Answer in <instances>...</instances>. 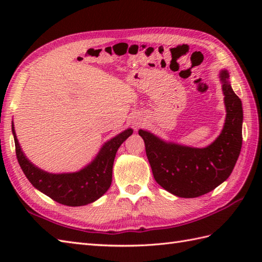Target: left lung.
<instances>
[{"label":"left lung","instance_id":"1","mask_svg":"<svg viewBox=\"0 0 262 262\" xmlns=\"http://www.w3.org/2000/svg\"><path fill=\"white\" fill-rule=\"evenodd\" d=\"M229 77L227 71H222L226 120L221 135L209 146H181L161 141L148 132H138L155 181L178 197L203 196L225 181L234 169L242 147L243 110Z\"/></svg>","mask_w":262,"mask_h":262}]
</instances>
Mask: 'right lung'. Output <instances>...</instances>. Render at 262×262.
I'll return each mask as SVG.
<instances>
[{"instance_id":"1","label":"right lung","mask_w":262,"mask_h":262,"mask_svg":"<svg viewBox=\"0 0 262 262\" xmlns=\"http://www.w3.org/2000/svg\"><path fill=\"white\" fill-rule=\"evenodd\" d=\"M15 153L22 171L31 182L46 196L66 206H83L93 203L108 190L113 180V165L119 146L133 134L132 129L120 133L103 145L97 158L86 168L75 173L52 174L38 169L22 153L12 122Z\"/></svg>"}]
</instances>
